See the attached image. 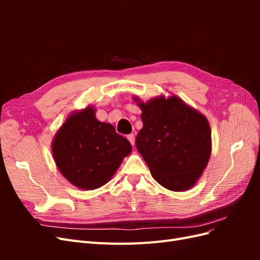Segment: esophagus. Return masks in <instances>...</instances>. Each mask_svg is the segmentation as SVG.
<instances>
[{"label": "esophagus", "instance_id": "1", "mask_svg": "<svg viewBox=\"0 0 260 260\" xmlns=\"http://www.w3.org/2000/svg\"><path fill=\"white\" fill-rule=\"evenodd\" d=\"M127 139L129 140V142L131 143V145H135V135H129V136H127Z\"/></svg>", "mask_w": 260, "mask_h": 260}]
</instances>
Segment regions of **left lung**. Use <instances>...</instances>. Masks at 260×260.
Wrapping results in <instances>:
<instances>
[{"instance_id": "left-lung-1", "label": "left lung", "mask_w": 260, "mask_h": 260, "mask_svg": "<svg viewBox=\"0 0 260 260\" xmlns=\"http://www.w3.org/2000/svg\"><path fill=\"white\" fill-rule=\"evenodd\" d=\"M140 107L143 128L136 145L152 177L174 192L190 190L207 167L211 130L207 118L177 95L156 96Z\"/></svg>"}]
</instances>
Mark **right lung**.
Here are the masks:
<instances>
[{
	"label": "right lung",
	"mask_w": 260,
	"mask_h": 260,
	"mask_svg": "<svg viewBox=\"0 0 260 260\" xmlns=\"http://www.w3.org/2000/svg\"><path fill=\"white\" fill-rule=\"evenodd\" d=\"M89 105L70 114L55 133L52 153L56 167L70 183L81 190L106 184L132 152L129 141L114 125L99 121Z\"/></svg>",
	"instance_id": "add662e5"
}]
</instances>
